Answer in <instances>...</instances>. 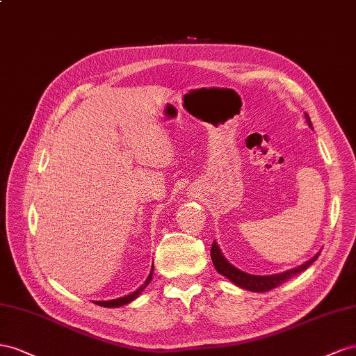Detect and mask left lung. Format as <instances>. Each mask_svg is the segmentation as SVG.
<instances>
[{
	"instance_id": "8db88e82",
	"label": "left lung",
	"mask_w": 356,
	"mask_h": 356,
	"mask_svg": "<svg viewBox=\"0 0 356 356\" xmlns=\"http://www.w3.org/2000/svg\"><path fill=\"white\" fill-rule=\"evenodd\" d=\"M306 119L309 127H312V122L309 115L306 113ZM210 257L213 261V266L218 270V273H220L222 276H225L227 279H229L232 283H236L237 286L248 289L252 292H267L270 289H274L280 286L282 283H285L288 279L297 276L301 271L307 270L312 264L318 259L319 252L314 255L312 259H309L307 262L301 264V266L292 268V270H286L279 274H271V276H255V274H248L245 271H241L238 268H236L232 264L228 262V259L222 255V252L219 249V246L216 245V241H213L211 245V250H210Z\"/></svg>"
}]
</instances>
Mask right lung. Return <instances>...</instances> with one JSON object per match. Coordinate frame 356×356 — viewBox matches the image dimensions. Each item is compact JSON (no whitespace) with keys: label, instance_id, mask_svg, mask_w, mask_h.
I'll return each mask as SVG.
<instances>
[{"label":"right lung","instance_id":"right-lung-1","mask_svg":"<svg viewBox=\"0 0 356 356\" xmlns=\"http://www.w3.org/2000/svg\"><path fill=\"white\" fill-rule=\"evenodd\" d=\"M152 274H154V266H152L149 277L146 279V282L143 283V285H141L137 291H134L133 293H129V296L120 297V298H116V300H108V301H95V304H98V306H101V307H120V306H125V304L134 301L140 296V293L145 291V288L149 285L150 280H152Z\"/></svg>","mask_w":356,"mask_h":356}]
</instances>
